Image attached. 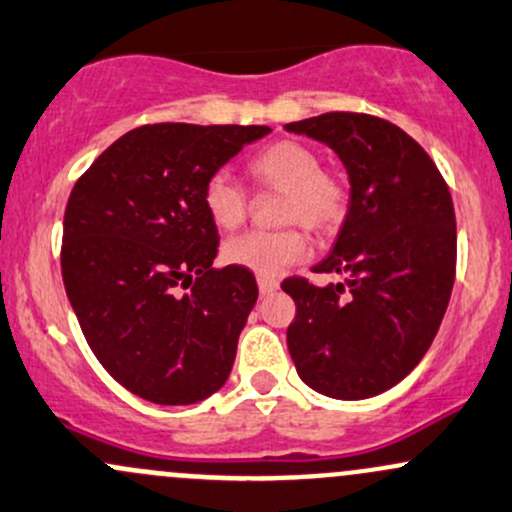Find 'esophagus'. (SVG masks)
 <instances>
[{"label":"esophagus","instance_id":"esophagus-1","mask_svg":"<svg viewBox=\"0 0 512 512\" xmlns=\"http://www.w3.org/2000/svg\"><path fill=\"white\" fill-rule=\"evenodd\" d=\"M258 290H261V295H271L278 290V280L271 278V276H258Z\"/></svg>","mask_w":512,"mask_h":512}]
</instances>
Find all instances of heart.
<instances>
[{
	"mask_svg": "<svg viewBox=\"0 0 512 512\" xmlns=\"http://www.w3.org/2000/svg\"><path fill=\"white\" fill-rule=\"evenodd\" d=\"M249 175L256 188L283 192L278 222L293 227L278 232H246L224 244L222 256L229 266L258 276H273L302 261L310 251L307 234L332 236L342 229L351 207V183L344 170L322 166L317 148L298 139H278L263 146L249 161ZM202 207L222 232L241 227L249 217V192L227 173L217 170L202 188Z\"/></svg>",
	"mask_w": 512,
	"mask_h": 512,
	"instance_id": "heart-1",
	"label": "heart"
}]
</instances>
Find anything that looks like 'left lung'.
I'll return each mask as SVG.
<instances>
[{
	"label": "left lung",
	"mask_w": 512,
	"mask_h": 512,
	"mask_svg": "<svg viewBox=\"0 0 512 512\" xmlns=\"http://www.w3.org/2000/svg\"><path fill=\"white\" fill-rule=\"evenodd\" d=\"M285 129L334 148L351 183L337 244L315 266L346 283H280L298 307L288 351L317 393L371 398L420 364L447 312L456 276L452 195L425 148L381 117L327 112Z\"/></svg>",
	"instance_id": "obj_1"
}]
</instances>
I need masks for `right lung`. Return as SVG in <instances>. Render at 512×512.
Listing matches in <instances>:
<instances>
[{"label":"right lung","mask_w":512,"mask_h":512,"mask_svg":"<svg viewBox=\"0 0 512 512\" xmlns=\"http://www.w3.org/2000/svg\"><path fill=\"white\" fill-rule=\"evenodd\" d=\"M268 126L144 124L80 175L63 219L60 271L92 354L158 405L210 398L232 371L258 285L214 271L219 234L202 188Z\"/></svg>","instance_id":"right-lung-1"}]
</instances>
